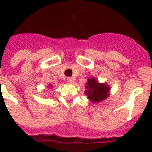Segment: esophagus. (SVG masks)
I'll list each match as a JSON object with an SVG mask.
<instances>
[{
	"instance_id": "1",
	"label": "esophagus",
	"mask_w": 152,
	"mask_h": 152,
	"mask_svg": "<svg viewBox=\"0 0 152 152\" xmlns=\"http://www.w3.org/2000/svg\"><path fill=\"white\" fill-rule=\"evenodd\" d=\"M66 80H67V81H68V83H69V84H72V83L74 82V79L72 78V77H67Z\"/></svg>"
}]
</instances>
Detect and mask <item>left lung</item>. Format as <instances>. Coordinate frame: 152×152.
I'll use <instances>...</instances> for the list:
<instances>
[{
  "label": "left lung",
  "mask_w": 152,
  "mask_h": 152,
  "mask_svg": "<svg viewBox=\"0 0 152 152\" xmlns=\"http://www.w3.org/2000/svg\"><path fill=\"white\" fill-rule=\"evenodd\" d=\"M86 84L85 94L94 103L101 101L108 96L110 88L107 84L98 83L94 77L89 79Z\"/></svg>",
  "instance_id": "1"
}]
</instances>
